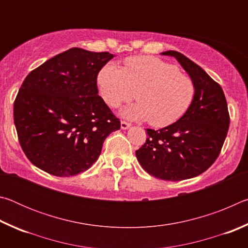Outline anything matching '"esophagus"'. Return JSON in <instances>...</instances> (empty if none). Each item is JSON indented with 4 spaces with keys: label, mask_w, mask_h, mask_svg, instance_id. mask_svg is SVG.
<instances>
[{
    "label": "esophagus",
    "mask_w": 248,
    "mask_h": 248,
    "mask_svg": "<svg viewBox=\"0 0 248 248\" xmlns=\"http://www.w3.org/2000/svg\"><path fill=\"white\" fill-rule=\"evenodd\" d=\"M120 127H121V129H124V130L129 129L130 127H131V124L127 123V121H121V123H120Z\"/></svg>",
    "instance_id": "esophagus-1"
}]
</instances>
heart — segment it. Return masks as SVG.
I'll return each instance as SVG.
<instances>
[{
  "instance_id": "obj_1",
  "label": "heart",
  "mask_w": 248,
  "mask_h": 248,
  "mask_svg": "<svg viewBox=\"0 0 248 248\" xmlns=\"http://www.w3.org/2000/svg\"><path fill=\"white\" fill-rule=\"evenodd\" d=\"M105 103L112 108L131 100L121 114L128 119L149 120L154 127H166L182 118L192 103V79L177 66L154 57H131L124 68L112 62L105 64L97 77Z\"/></svg>"
}]
</instances>
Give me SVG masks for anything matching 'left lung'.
I'll use <instances>...</instances> for the list:
<instances>
[{
  "label": "left lung",
  "instance_id": "1",
  "mask_svg": "<svg viewBox=\"0 0 248 248\" xmlns=\"http://www.w3.org/2000/svg\"><path fill=\"white\" fill-rule=\"evenodd\" d=\"M176 58L195 85L192 103L182 118L159 130L146 129L145 143L136 151L145 171L158 179L184 180L207 170L219 156L230 125L223 91L198 64L180 52Z\"/></svg>",
  "mask_w": 248,
  "mask_h": 248
}]
</instances>
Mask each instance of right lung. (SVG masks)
<instances>
[{
  "mask_svg": "<svg viewBox=\"0 0 248 248\" xmlns=\"http://www.w3.org/2000/svg\"><path fill=\"white\" fill-rule=\"evenodd\" d=\"M109 52L71 48L32 70L14 102L19 144L33 165L70 177L89 170L120 120L98 95Z\"/></svg>",
  "mask_w": 248,
  "mask_h": 248,
  "instance_id": "obj_1",
  "label": "right lung"
}]
</instances>
